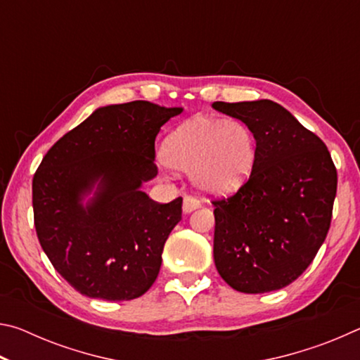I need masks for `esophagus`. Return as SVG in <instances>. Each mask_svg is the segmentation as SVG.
Instances as JSON below:
<instances>
[{
	"mask_svg": "<svg viewBox=\"0 0 360 360\" xmlns=\"http://www.w3.org/2000/svg\"><path fill=\"white\" fill-rule=\"evenodd\" d=\"M198 206H200V202L197 198L191 197V195H186L184 203H182V210H184L186 214H187V212H192L193 210H197Z\"/></svg>",
	"mask_w": 360,
	"mask_h": 360,
	"instance_id": "obj_1",
	"label": "esophagus"
}]
</instances>
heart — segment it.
Instances as JSON below:
<instances>
[{"label":"heart","instance_id":"obj_1","mask_svg":"<svg viewBox=\"0 0 360 360\" xmlns=\"http://www.w3.org/2000/svg\"><path fill=\"white\" fill-rule=\"evenodd\" d=\"M257 158L251 129L236 119L197 115L174 129L162 146L160 163L191 173L200 191L225 195L249 179Z\"/></svg>","mask_w":360,"mask_h":360}]
</instances>
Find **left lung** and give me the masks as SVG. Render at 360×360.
<instances>
[{"label": "left lung", "instance_id": "left-lung-1", "mask_svg": "<svg viewBox=\"0 0 360 360\" xmlns=\"http://www.w3.org/2000/svg\"><path fill=\"white\" fill-rule=\"evenodd\" d=\"M251 129L257 158L238 192L214 200V264L245 294L283 289L311 264L330 229L337 168L319 136L271 100L212 103Z\"/></svg>", "mask_w": 360, "mask_h": 360}]
</instances>
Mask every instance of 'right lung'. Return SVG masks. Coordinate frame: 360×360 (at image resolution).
Instances as JSON below:
<instances>
[{
    "instance_id": "add662e5",
    "label": "right lung",
    "mask_w": 360,
    "mask_h": 360,
    "mask_svg": "<svg viewBox=\"0 0 360 360\" xmlns=\"http://www.w3.org/2000/svg\"><path fill=\"white\" fill-rule=\"evenodd\" d=\"M181 112L141 100L98 108L36 169V235L53 268L82 295L133 300L157 279L182 198L157 203L141 186L157 176L160 127ZM95 185L94 198L84 205Z\"/></svg>"
}]
</instances>
